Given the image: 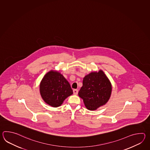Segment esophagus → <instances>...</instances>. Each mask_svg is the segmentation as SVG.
<instances>
[{
  "mask_svg": "<svg viewBox=\"0 0 150 150\" xmlns=\"http://www.w3.org/2000/svg\"><path fill=\"white\" fill-rule=\"evenodd\" d=\"M73 92H74V95H77L78 93V91L77 89H74Z\"/></svg>",
  "mask_w": 150,
  "mask_h": 150,
  "instance_id": "34e87169",
  "label": "esophagus"
}]
</instances>
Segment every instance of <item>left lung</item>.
Here are the masks:
<instances>
[{
    "instance_id": "1",
    "label": "left lung",
    "mask_w": 150,
    "mask_h": 150,
    "mask_svg": "<svg viewBox=\"0 0 150 150\" xmlns=\"http://www.w3.org/2000/svg\"><path fill=\"white\" fill-rule=\"evenodd\" d=\"M112 85L102 70L89 73L83 78L78 93L86 108L95 110L105 105L112 94Z\"/></svg>"
}]
</instances>
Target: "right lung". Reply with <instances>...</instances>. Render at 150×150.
<instances>
[{
	"mask_svg": "<svg viewBox=\"0 0 150 150\" xmlns=\"http://www.w3.org/2000/svg\"><path fill=\"white\" fill-rule=\"evenodd\" d=\"M40 93L47 104L56 108L73 94L70 85L58 71L51 70L45 74L40 83Z\"/></svg>",
	"mask_w": 150,
	"mask_h": 150,
	"instance_id": "obj_1",
	"label": "right lung"
}]
</instances>
